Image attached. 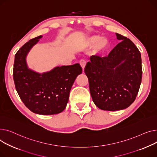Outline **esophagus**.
I'll return each mask as SVG.
<instances>
[{
	"label": "esophagus",
	"mask_w": 157,
	"mask_h": 157,
	"mask_svg": "<svg viewBox=\"0 0 157 157\" xmlns=\"http://www.w3.org/2000/svg\"><path fill=\"white\" fill-rule=\"evenodd\" d=\"M79 63H80V64L81 67L82 68V70H84V68H85V67H86V61L85 60H84V59H81V60L80 61Z\"/></svg>",
	"instance_id": "34e87169"
}]
</instances>
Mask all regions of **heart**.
Returning <instances> with one entry per match:
<instances>
[{
	"instance_id": "obj_1",
	"label": "heart",
	"mask_w": 157,
	"mask_h": 157,
	"mask_svg": "<svg viewBox=\"0 0 157 157\" xmlns=\"http://www.w3.org/2000/svg\"><path fill=\"white\" fill-rule=\"evenodd\" d=\"M94 50L97 52H101L106 49L108 47V41L105 37L99 38L98 36H92L87 40V44L91 45L94 44Z\"/></svg>"
}]
</instances>
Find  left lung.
<instances>
[{"label": "left lung", "instance_id": "8db88e82", "mask_svg": "<svg viewBox=\"0 0 157 157\" xmlns=\"http://www.w3.org/2000/svg\"><path fill=\"white\" fill-rule=\"evenodd\" d=\"M116 35L122 41L107 57L91 56L84 70L93 102L107 111L129 106L136 98L142 78L140 51L130 39L118 33Z\"/></svg>", "mask_w": 157, "mask_h": 157}]
</instances>
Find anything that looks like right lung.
Instances as JSON below:
<instances>
[{"label":"right lung","instance_id":"1","mask_svg":"<svg viewBox=\"0 0 157 157\" xmlns=\"http://www.w3.org/2000/svg\"><path fill=\"white\" fill-rule=\"evenodd\" d=\"M42 36L30 40L16 53L13 79L18 95L30 111L45 115L58 114L65 109L71 86L82 69L76 63L40 74L28 68L26 55Z\"/></svg>","mask_w":157,"mask_h":157}]
</instances>
